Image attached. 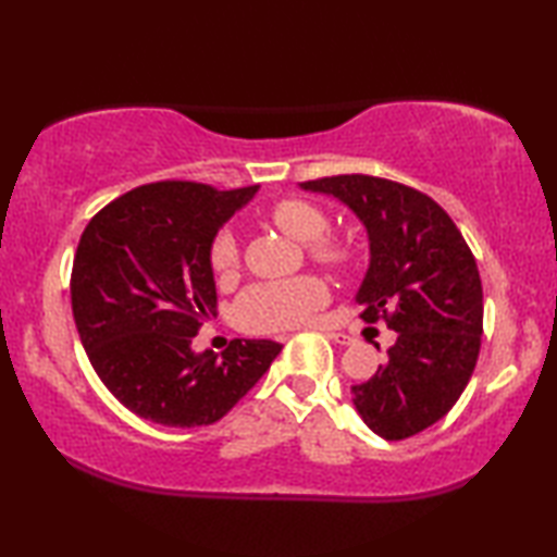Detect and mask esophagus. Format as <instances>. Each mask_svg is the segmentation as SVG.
<instances>
[{"label": "esophagus", "mask_w": 557, "mask_h": 557, "mask_svg": "<svg viewBox=\"0 0 557 557\" xmlns=\"http://www.w3.org/2000/svg\"><path fill=\"white\" fill-rule=\"evenodd\" d=\"M326 336L332 338L334 344H342V346H348V344H354V338L348 336V334H344V332H326Z\"/></svg>", "instance_id": "esophagus-1"}]
</instances>
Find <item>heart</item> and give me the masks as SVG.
I'll list each match as a JSON object with an SVG mask.
<instances>
[{
	"label": "heart",
	"mask_w": 557,
	"mask_h": 557,
	"mask_svg": "<svg viewBox=\"0 0 557 557\" xmlns=\"http://www.w3.org/2000/svg\"><path fill=\"white\" fill-rule=\"evenodd\" d=\"M270 221L299 243H311L312 252L329 265H346L351 250L336 240H317L329 228L322 209L301 199H285L270 209ZM238 262V240L231 228H221L209 245V265L219 277L231 275ZM329 299L326 285L317 277H292L277 282H260L248 287L235 305L240 324L250 332H280L305 324Z\"/></svg>",
	"instance_id": "heart-1"
}]
</instances>
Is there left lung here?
Returning a JSON list of instances; mask_svg holds the SVG:
<instances>
[{"instance_id":"obj_1","label":"left lung","mask_w":557,"mask_h":557,"mask_svg":"<svg viewBox=\"0 0 557 557\" xmlns=\"http://www.w3.org/2000/svg\"><path fill=\"white\" fill-rule=\"evenodd\" d=\"M299 186L334 196L363 223L371 260L356 292L361 319H385L398 332L379 371L351 385L354 408L383 440L418 435L451 410L476 366L484 322L476 260L442 206L410 186L366 174Z\"/></svg>"}]
</instances>
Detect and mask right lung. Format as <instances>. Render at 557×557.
Instances as JSON below:
<instances>
[{"label": "right lung", "mask_w": 557, "mask_h": 557, "mask_svg": "<svg viewBox=\"0 0 557 557\" xmlns=\"http://www.w3.org/2000/svg\"><path fill=\"white\" fill-rule=\"evenodd\" d=\"M256 194L258 186L145 184L83 231L71 275L75 329L98 379L139 418L213 425L282 351L268 338H233L221 356L191 348L215 309L209 245Z\"/></svg>", "instance_id": "right-lung-1"}]
</instances>
